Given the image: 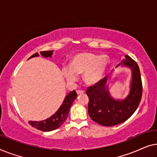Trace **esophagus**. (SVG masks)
Instances as JSON below:
<instances>
[{
	"mask_svg": "<svg viewBox=\"0 0 157 157\" xmlns=\"http://www.w3.org/2000/svg\"><path fill=\"white\" fill-rule=\"evenodd\" d=\"M84 91H81V90H78V91H76V93L78 95H81V94H82L84 93Z\"/></svg>",
	"mask_w": 157,
	"mask_h": 157,
	"instance_id": "34e87169",
	"label": "esophagus"
}]
</instances>
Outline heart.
<instances>
[{
  "mask_svg": "<svg viewBox=\"0 0 157 157\" xmlns=\"http://www.w3.org/2000/svg\"><path fill=\"white\" fill-rule=\"evenodd\" d=\"M108 60L101 55L93 53H81L72 59L71 67H64L63 74L66 79L73 81L76 79V74H83V79L87 84L98 83L106 72Z\"/></svg>",
  "mask_w": 157,
  "mask_h": 157,
  "instance_id": "heart-1",
  "label": "heart"
}]
</instances>
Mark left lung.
<instances>
[{
  "instance_id": "left-lung-1",
  "label": "left lung",
  "mask_w": 157,
  "mask_h": 157,
  "mask_svg": "<svg viewBox=\"0 0 157 157\" xmlns=\"http://www.w3.org/2000/svg\"><path fill=\"white\" fill-rule=\"evenodd\" d=\"M121 63L132 71L130 92L125 99L115 100L110 96L106 86L107 76L87 88L88 112L93 121L101 126H113L123 123L132 117L141 101L142 82L138 64L127 55L117 66Z\"/></svg>"
}]
</instances>
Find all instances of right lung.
Returning a JSON list of instances; mask_svg holds the SVG:
<instances>
[{"instance_id":"add662e5","label":"right lung","mask_w":157,"mask_h":157,"mask_svg":"<svg viewBox=\"0 0 157 157\" xmlns=\"http://www.w3.org/2000/svg\"><path fill=\"white\" fill-rule=\"evenodd\" d=\"M40 54L44 57H51L53 54V51H40ZM39 56L38 53H34L29 59L33 57H37ZM77 97L76 92L74 90L71 91L64 98L63 104L58 111L53 116L49 117L48 119L40 121H30L29 123L31 126L36 128L38 130L43 132H51L60 127L63 124L66 119H67L68 112L70 108L74 102V101Z\"/></svg>"}]
</instances>
